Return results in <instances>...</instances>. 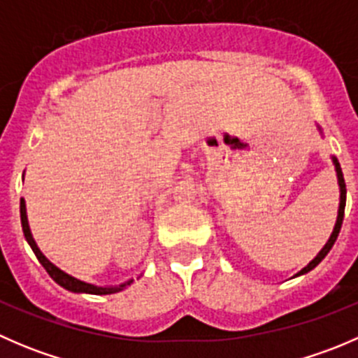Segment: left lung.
<instances>
[{
    "mask_svg": "<svg viewBox=\"0 0 358 358\" xmlns=\"http://www.w3.org/2000/svg\"><path fill=\"white\" fill-rule=\"evenodd\" d=\"M319 128V131L322 133V129H320V126H317ZM333 159V164H334V169H336V178H338V187H339V206H338V216H336V223H334V229L333 232H331L329 239H327V243L324 244V248L320 249L319 252H317L315 258L312 259V262L308 263V265L305 266V268L299 270L298 273H296L294 277H299V275H305V273H308L310 270L315 268L317 265H319L320 262H322L324 258L327 256V252L331 251V248L334 246L336 239H338V234H339V229H341V223H343V215H345V204H346V185H345V178H343V171H341V166H339L338 159L334 156H331Z\"/></svg>",
    "mask_w": 358,
    "mask_h": 358,
    "instance_id": "left-lung-1",
    "label": "left lung"
}]
</instances>
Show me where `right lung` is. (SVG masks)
I'll use <instances>...</instances> for the list:
<instances>
[{"label":"right lung","instance_id":"right-lung-1","mask_svg":"<svg viewBox=\"0 0 358 358\" xmlns=\"http://www.w3.org/2000/svg\"><path fill=\"white\" fill-rule=\"evenodd\" d=\"M20 222H22V230H24L25 241H27V244L31 246L32 251H34L36 258H38L39 263L45 266V270L50 273V277H52V279L55 280L59 286H62L64 289H67L71 292H79V294H83V292H85V294H114V292L122 291L124 287H128L129 284L133 282V279H129V280H126V282L119 284V286H96V284L85 282V280H81V279H78V277L71 275V273L64 272V270L59 268L55 263L50 262V259L43 255L41 249L38 248V244H36L34 237H32V232H31V227H29L25 199H20Z\"/></svg>","mask_w":358,"mask_h":358}]
</instances>
